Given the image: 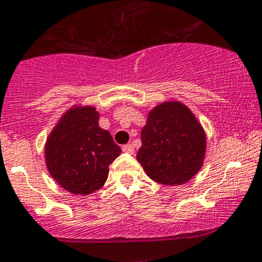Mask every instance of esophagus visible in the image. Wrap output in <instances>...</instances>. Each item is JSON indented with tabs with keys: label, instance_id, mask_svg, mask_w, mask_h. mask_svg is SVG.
I'll return each mask as SVG.
<instances>
[{
	"label": "esophagus",
	"instance_id": "obj_1",
	"mask_svg": "<svg viewBox=\"0 0 262 262\" xmlns=\"http://www.w3.org/2000/svg\"><path fill=\"white\" fill-rule=\"evenodd\" d=\"M123 151L125 152V154H134V147L132 146V144H125V146H123Z\"/></svg>",
	"mask_w": 262,
	"mask_h": 262
}]
</instances>
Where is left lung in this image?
Here are the masks:
<instances>
[{
  "label": "left lung",
  "instance_id": "obj_1",
  "mask_svg": "<svg viewBox=\"0 0 262 262\" xmlns=\"http://www.w3.org/2000/svg\"><path fill=\"white\" fill-rule=\"evenodd\" d=\"M141 139L137 160L160 184H184L204 164L206 134L192 111L179 101L152 108Z\"/></svg>",
  "mask_w": 262,
  "mask_h": 262
}]
</instances>
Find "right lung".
Listing matches in <instances>:
<instances>
[{"label":"right lung","mask_w":262,"mask_h":262,"mask_svg":"<svg viewBox=\"0 0 262 262\" xmlns=\"http://www.w3.org/2000/svg\"><path fill=\"white\" fill-rule=\"evenodd\" d=\"M92 106H75L63 114L48 136L46 165L68 192L90 194L105 184L108 165L120 155L110 132L100 128Z\"/></svg>","instance_id":"obj_1"}]
</instances>
